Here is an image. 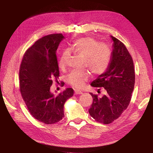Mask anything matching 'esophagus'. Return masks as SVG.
Wrapping results in <instances>:
<instances>
[{"mask_svg":"<svg viewBox=\"0 0 153 153\" xmlns=\"http://www.w3.org/2000/svg\"><path fill=\"white\" fill-rule=\"evenodd\" d=\"M75 94L76 95H80V94H82V91H77V90H75Z\"/></svg>","mask_w":153,"mask_h":153,"instance_id":"34e87169","label":"esophagus"}]
</instances>
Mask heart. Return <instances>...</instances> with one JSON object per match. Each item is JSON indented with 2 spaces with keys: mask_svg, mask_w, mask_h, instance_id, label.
Segmentation results:
<instances>
[{
  "mask_svg": "<svg viewBox=\"0 0 153 153\" xmlns=\"http://www.w3.org/2000/svg\"><path fill=\"white\" fill-rule=\"evenodd\" d=\"M71 51L85 58V65L90 71L99 75L106 72L111 62L110 48L104 43H100L90 37L80 38L74 42ZM71 56L68 50L64 51L58 59L60 68L67 67ZM88 74L86 72H80L72 71L67 77L68 83L77 89L82 88L85 82L88 79Z\"/></svg>",
  "mask_w": 153,
  "mask_h": 153,
  "instance_id": "b5f03b06",
  "label": "heart"
}]
</instances>
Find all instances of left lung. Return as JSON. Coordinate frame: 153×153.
I'll return each mask as SVG.
<instances>
[{
    "label": "left lung",
    "mask_w": 153,
    "mask_h": 153,
    "mask_svg": "<svg viewBox=\"0 0 153 153\" xmlns=\"http://www.w3.org/2000/svg\"><path fill=\"white\" fill-rule=\"evenodd\" d=\"M110 37L113 43L110 65L106 71L90 85L103 87L106 93L102 97L90 93L93 102L88 110L96 121L105 124L117 119L128 108L135 81L133 59L128 49L123 42L112 36Z\"/></svg>",
    "instance_id": "left-lung-1"
}]
</instances>
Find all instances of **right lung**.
I'll use <instances>...</instances> for the list:
<instances>
[{
    "instance_id": "right-lung-1",
    "label": "right lung",
    "mask_w": 153,
    "mask_h": 153,
    "mask_svg": "<svg viewBox=\"0 0 153 153\" xmlns=\"http://www.w3.org/2000/svg\"><path fill=\"white\" fill-rule=\"evenodd\" d=\"M64 36L52 34L39 39L26 51L19 71L20 90L34 118L46 124L58 123L64 117V104L74 90L65 89L55 95L51 92L52 80L59 76L56 51Z\"/></svg>"
}]
</instances>
